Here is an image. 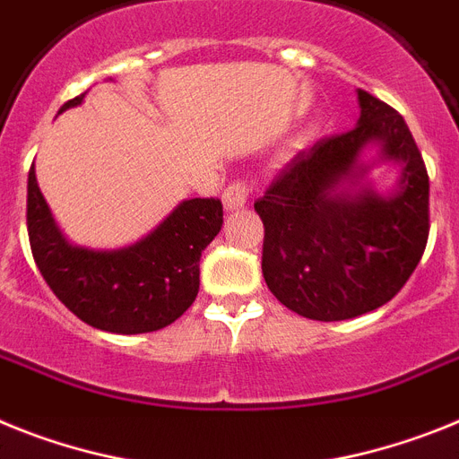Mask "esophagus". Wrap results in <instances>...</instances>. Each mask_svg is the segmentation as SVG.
Here are the masks:
<instances>
[{
  "label": "esophagus",
  "mask_w": 459,
  "mask_h": 459,
  "mask_svg": "<svg viewBox=\"0 0 459 459\" xmlns=\"http://www.w3.org/2000/svg\"><path fill=\"white\" fill-rule=\"evenodd\" d=\"M248 197H250L248 183L234 181L232 186H227V190L222 192V204H225L227 211H238V209H244Z\"/></svg>",
  "instance_id": "obj_1"
}]
</instances>
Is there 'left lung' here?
Masks as SVG:
<instances>
[{"mask_svg": "<svg viewBox=\"0 0 459 459\" xmlns=\"http://www.w3.org/2000/svg\"><path fill=\"white\" fill-rule=\"evenodd\" d=\"M358 97V125L297 152L255 202L272 295L325 323L387 304L416 272L429 237V176L409 125L367 90ZM371 140L382 143L384 157L405 164L398 195H336Z\"/></svg>", "mask_w": 459, "mask_h": 459, "instance_id": "8db88e82", "label": "left lung"}]
</instances>
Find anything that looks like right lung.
Listing matches in <instances>:
<instances>
[{"instance_id":"right-lung-1","label":"right lung","mask_w":459,"mask_h":459,"mask_svg":"<svg viewBox=\"0 0 459 459\" xmlns=\"http://www.w3.org/2000/svg\"><path fill=\"white\" fill-rule=\"evenodd\" d=\"M81 101L74 97L60 111ZM221 227V199H187L129 248H76L55 227L34 164L27 176V234L43 281L76 318L113 334L155 332L181 318L199 292L202 250Z\"/></svg>"}]
</instances>
